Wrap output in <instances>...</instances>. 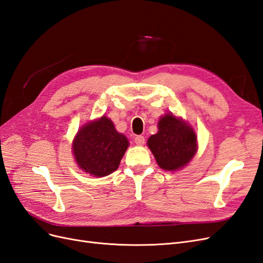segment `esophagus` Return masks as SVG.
Listing matches in <instances>:
<instances>
[{"label": "esophagus", "mask_w": 263, "mask_h": 263, "mask_svg": "<svg viewBox=\"0 0 263 263\" xmlns=\"http://www.w3.org/2000/svg\"><path fill=\"white\" fill-rule=\"evenodd\" d=\"M134 140H135V142H136V145H138V146H142L145 144V137L140 136V135H139V136L135 137Z\"/></svg>", "instance_id": "esophagus-1"}]
</instances>
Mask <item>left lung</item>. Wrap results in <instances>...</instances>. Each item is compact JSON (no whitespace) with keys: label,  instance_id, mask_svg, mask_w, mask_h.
<instances>
[{"label":"left lung","instance_id":"8db88e82","mask_svg":"<svg viewBox=\"0 0 263 263\" xmlns=\"http://www.w3.org/2000/svg\"><path fill=\"white\" fill-rule=\"evenodd\" d=\"M147 145L161 169L177 171L196 154L197 138L187 123L168 113L159 119L158 133L149 137Z\"/></svg>","mask_w":263,"mask_h":263}]
</instances>
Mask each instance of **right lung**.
I'll use <instances>...</instances> for the list:
<instances>
[{
  "label": "right lung",
  "mask_w": 263,
  "mask_h": 263,
  "mask_svg": "<svg viewBox=\"0 0 263 263\" xmlns=\"http://www.w3.org/2000/svg\"><path fill=\"white\" fill-rule=\"evenodd\" d=\"M128 145L113 122L102 116L81 127L73 139L72 153L79 168L100 178L117 170Z\"/></svg>",
  "instance_id": "add662e5"
}]
</instances>
